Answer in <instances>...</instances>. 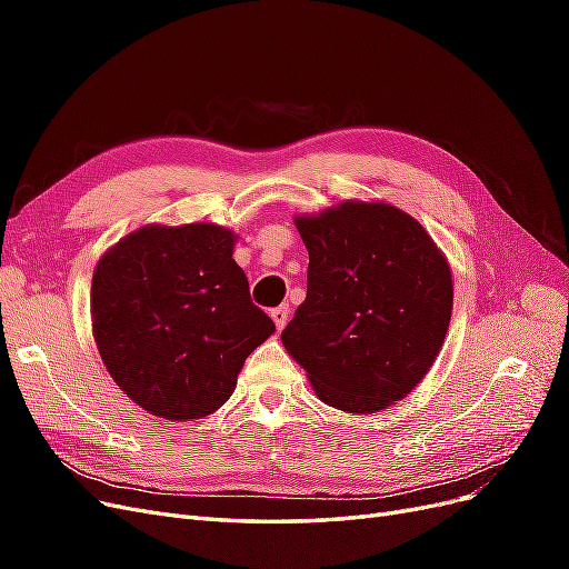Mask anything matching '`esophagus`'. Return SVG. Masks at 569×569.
Returning <instances> with one entry per match:
<instances>
[{"mask_svg":"<svg viewBox=\"0 0 569 569\" xmlns=\"http://www.w3.org/2000/svg\"><path fill=\"white\" fill-rule=\"evenodd\" d=\"M270 318L274 320V327H278V330H282V327H284L287 320H289V306L282 303V306H278V308H272Z\"/></svg>","mask_w":569,"mask_h":569,"instance_id":"obj_1","label":"esophagus"}]
</instances>
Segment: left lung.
<instances>
[{
	"label": "left lung",
	"mask_w": 569,
	"mask_h": 569,
	"mask_svg": "<svg viewBox=\"0 0 569 569\" xmlns=\"http://www.w3.org/2000/svg\"><path fill=\"white\" fill-rule=\"evenodd\" d=\"M295 226L308 291L282 332L287 353L327 406L377 412L406 399L449 330V261L416 218L382 201H343Z\"/></svg>",
	"instance_id": "left-lung-1"
}]
</instances>
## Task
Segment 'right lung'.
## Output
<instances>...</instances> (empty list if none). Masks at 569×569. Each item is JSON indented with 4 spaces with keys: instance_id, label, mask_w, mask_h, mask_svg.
I'll return each mask as SVG.
<instances>
[{
    "instance_id": "obj_1",
    "label": "right lung",
    "mask_w": 569,
    "mask_h": 569,
    "mask_svg": "<svg viewBox=\"0 0 569 569\" xmlns=\"http://www.w3.org/2000/svg\"><path fill=\"white\" fill-rule=\"evenodd\" d=\"M213 222L144 226L92 274V332L130 399L163 420H199L230 399L247 356L274 332Z\"/></svg>"
}]
</instances>
